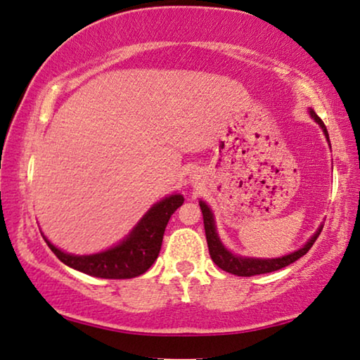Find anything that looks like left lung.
<instances>
[{"label": "left lung", "mask_w": 360, "mask_h": 360, "mask_svg": "<svg viewBox=\"0 0 360 360\" xmlns=\"http://www.w3.org/2000/svg\"><path fill=\"white\" fill-rule=\"evenodd\" d=\"M310 116L314 117L315 122H319L321 131H323L326 139H328V131H326V126L323 124V121H321L317 116V112H315L314 110H310ZM328 142H330V139H328ZM198 203H200V210L203 214V228H205L208 252H210L212 260L219 268H221V270L233 273V275H238V276L264 275V273L281 270V268L294 264V262L299 260L300 257L307 254L310 248H312L314 243L320 236L321 228H323V226H320L317 229V233H315L312 238L307 240V244H305L304 248H300L299 250L292 252V254L278 257V259H249V257L234 255L226 248H224V245L221 244V240H219V238H218L217 228H214V219H213V213L210 210V207H208L205 202H198Z\"/></svg>", "instance_id": "left-lung-1"}]
</instances>
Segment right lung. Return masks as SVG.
<instances>
[{"instance_id": "obj_1", "label": "right lung", "mask_w": 360, "mask_h": 360, "mask_svg": "<svg viewBox=\"0 0 360 360\" xmlns=\"http://www.w3.org/2000/svg\"><path fill=\"white\" fill-rule=\"evenodd\" d=\"M184 203V197L179 194L169 195L155 203L143 218L136 224L131 234L100 254L72 255L55 248L45 236L48 248L51 249L64 265L85 273V275L106 278V280H127L146 273L157 260L162 249L165 228L171 214Z\"/></svg>"}]
</instances>
